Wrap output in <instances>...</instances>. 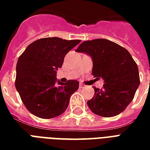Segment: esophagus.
Masks as SVG:
<instances>
[{
  "label": "esophagus",
  "instance_id": "esophagus-1",
  "mask_svg": "<svg viewBox=\"0 0 150 150\" xmlns=\"http://www.w3.org/2000/svg\"><path fill=\"white\" fill-rule=\"evenodd\" d=\"M79 87H80V88H84V87H86V86H85L84 84L80 83V84H79Z\"/></svg>",
  "mask_w": 150,
  "mask_h": 150
}]
</instances>
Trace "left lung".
Wrapping results in <instances>:
<instances>
[{"instance_id":"left-lung-1","label":"left lung","mask_w":150,"mask_h":150,"mask_svg":"<svg viewBox=\"0 0 150 150\" xmlns=\"http://www.w3.org/2000/svg\"><path fill=\"white\" fill-rule=\"evenodd\" d=\"M89 55L93 61L92 75L102 78V89L95 88V95L87 101L94 114L114 117L131 103L140 84L137 64L128 51L106 39L84 41L75 50Z\"/></svg>"}]
</instances>
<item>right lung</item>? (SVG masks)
I'll use <instances>...</instances> for the list:
<instances>
[{
	"label": "right lung",
	"mask_w": 150,
	"mask_h": 150,
	"mask_svg": "<svg viewBox=\"0 0 150 150\" xmlns=\"http://www.w3.org/2000/svg\"><path fill=\"white\" fill-rule=\"evenodd\" d=\"M79 43V40L59 37L40 39L30 44L19 57L15 86L30 113L47 119L66 110L79 83L73 79L61 83L56 79V71L64 64L65 55Z\"/></svg>",
	"instance_id": "1"
}]
</instances>
